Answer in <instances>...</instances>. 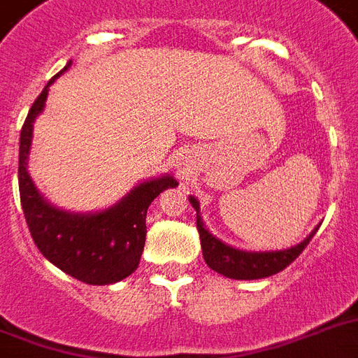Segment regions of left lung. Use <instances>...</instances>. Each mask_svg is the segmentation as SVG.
Wrapping results in <instances>:
<instances>
[{
    "label": "left lung",
    "mask_w": 358,
    "mask_h": 358,
    "mask_svg": "<svg viewBox=\"0 0 358 358\" xmlns=\"http://www.w3.org/2000/svg\"><path fill=\"white\" fill-rule=\"evenodd\" d=\"M189 202L196 210V230H199V238H201L202 256H204L208 267H212L219 275L236 278V280L266 278L286 269L305 250V247L310 243V239L314 238L317 230H314L305 241H301L292 249L275 250V252H247V250H239L230 245H224L215 236L210 234L204 229V223L199 215V201L195 196H189Z\"/></svg>",
    "instance_id": "left-lung-1"
}]
</instances>
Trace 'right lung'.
I'll return each mask as SVG.
<instances>
[{
  "mask_svg": "<svg viewBox=\"0 0 358 358\" xmlns=\"http://www.w3.org/2000/svg\"><path fill=\"white\" fill-rule=\"evenodd\" d=\"M69 66L70 63L48 81L20 131V201L31 238L44 258L81 282L102 286L119 282L137 269L146 239V210L163 189L178 184L173 176L143 182L117 206L89 215L57 210L38 195L25 167L33 122L44 109L48 87Z\"/></svg>",
  "mask_w": 358,
  "mask_h": 358,
  "instance_id": "add662e5",
  "label": "right lung"
}]
</instances>
